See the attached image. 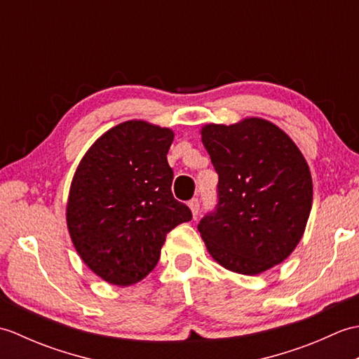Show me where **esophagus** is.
<instances>
[{"label":"esophagus","mask_w":359,"mask_h":359,"mask_svg":"<svg viewBox=\"0 0 359 359\" xmlns=\"http://www.w3.org/2000/svg\"><path fill=\"white\" fill-rule=\"evenodd\" d=\"M188 207H189V210H191V212H193V217L196 219L197 215H199V210H201L199 201H197V199H191V201L188 202Z\"/></svg>","instance_id":"obj_1"}]
</instances>
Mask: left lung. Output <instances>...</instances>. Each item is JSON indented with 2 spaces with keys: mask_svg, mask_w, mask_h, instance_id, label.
I'll use <instances>...</instances> for the list:
<instances>
[{
  "mask_svg": "<svg viewBox=\"0 0 359 359\" xmlns=\"http://www.w3.org/2000/svg\"><path fill=\"white\" fill-rule=\"evenodd\" d=\"M202 143L219 174V203L197 225L210 256L239 274L284 262L306 231L313 182L306 157L271 121L208 123Z\"/></svg>",
  "mask_w": 359,
  "mask_h": 359,
  "instance_id": "8db88e82",
  "label": "left lung"
}]
</instances>
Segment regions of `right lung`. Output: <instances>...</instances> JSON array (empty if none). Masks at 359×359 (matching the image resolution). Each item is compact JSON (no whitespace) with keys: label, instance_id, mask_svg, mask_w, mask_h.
Wrapping results in <instances>:
<instances>
[{"label":"right lung","instance_id":"1","mask_svg":"<svg viewBox=\"0 0 359 359\" xmlns=\"http://www.w3.org/2000/svg\"><path fill=\"white\" fill-rule=\"evenodd\" d=\"M170 128L128 120L103 133L71 182L66 224L81 261L112 285L137 284L154 270L166 234L191 220L171 193Z\"/></svg>","mask_w":359,"mask_h":359}]
</instances>
